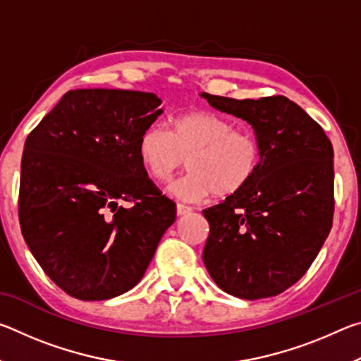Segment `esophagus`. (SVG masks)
Returning a JSON list of instances; mask_svg holds the SVG:
<instances>
[{
  "mask_svg": "<svg viewBox=\"0 0 361 361\" xmlns=\"http://www.w3.org/2000/svg\"><path fill=\"white\" fill-rule=\"evenodd\" d=\"M192 212V207H188L185 204H178L176 205V213H178V216H183V215H188V213Z\"/></svg>",
  "mask_w": 361,
  "mask_h": 361,
  "instance_id": "1",
  "label": "esophagus"
}]
</instances>
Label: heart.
<instances>
[{"instance_id":"1","label":"heart","mask_w":361,"mask_h":361,"mask_svg":"<svg viewBox=\"0 0 361 361\" xmlns=\"http://www.w3.org/2000/svg\"><path fill=\"white\" fill-rule=\"evenodd\" d=\"M138 156L156 181L170 180L188 159L189 172L170 186L175 197L199 202L213 192H240L261 166V143L253 132L234 129L221 116L195 111L178 116L172 130L149 126L138 140Z\"/></svg>"}]
</instances>
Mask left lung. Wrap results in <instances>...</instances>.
<instances>
[{
  "instance_id": "1",
  "label": "left lung",
  "mask_w": 361,
  "mask_h": 361,
  "mask_svg": "<svg viewBox=\"0 0 361 361\" xmlns=\"http://www.w3.org/2000/svg\"><path fill=\"white\" fill-rule=\"evenodd\" d=\"M200 95L247 121L262 151L255 178L202 212L210 224L205 267L232 296L253 301L280 295L304 276L331 231L333 145L320 124L283 95Z\"/></svg>"
}]
</instances>
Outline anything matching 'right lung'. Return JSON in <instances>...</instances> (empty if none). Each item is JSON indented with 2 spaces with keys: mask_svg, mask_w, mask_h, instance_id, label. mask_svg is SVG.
Instances as JSON below:
<instances>
[{
  "mask_svg": "<svg viewBox=\"0 0 361 361\" xmlns=\"http://www.w3.org/2000/svg\"><path fill=\"white\" fill-rule=\"evenodd\" d=\"M159 105L154 94L138 90H70L25 140L22 235L73 298L103 301L133 288L175 221V202L138 156L140 137L162 114Z\"/></svg>",
  "mask_w": 361,
  "mask_h": 361,
  "instance_id": "add662e5",
  "label": "right lung"
}]
</instances>
